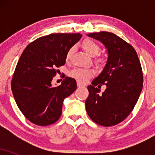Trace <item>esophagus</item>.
<instances>
[{"instance_id":"1","label":"esophagus","mask_w":155,"mask_h":155,"mask_svg":"<svg viewBox=\"0 0 155 155\" xmlns=\"http://www.w3.org/2000/svg\"><path fill=\"white\" fill-rule=\"evenodd\" d=\"M77 86L79 87H85L84 84H81V82H79V81H77Z\"/></svg>"}]
</instances>
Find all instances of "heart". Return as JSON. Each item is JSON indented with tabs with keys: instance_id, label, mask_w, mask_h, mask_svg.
Returning <instances> with one entry per match:
<instances>
[{
	"instance_id": "b5f03b06",
	"label": "heart",
	"mask_w": 155,
	"mask_h": 155,
	"mask_svg": "<svg viewBox=\"0 0 155 155\" xmlns=\"http://www.w3.org/2000/svg\"><path fill=\"white\" fill-rule=\"evenodd\" d=\"M81 47H82L84 50L86 51L88 54H90V56H95L99 52V50H100V47H99L98 44L90 38L84 39L82 43H81ZM74 47L69 48L66 54H65V60L66 61L71 60L73 54H74ZM101 60H102L101 58H96V62H97V63L101 62ZM69 74L72 78H74L79 82L84 83L93 76L94 72L92 70H90V69L74 68L72 71H71Z\"/></svg>"
}]
</instances>
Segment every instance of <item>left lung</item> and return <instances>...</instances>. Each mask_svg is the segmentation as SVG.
<instances>
[{"label": "left lung", "instance_id": "8db88e82", "mask_svg": "<svg viewBox=\"0 0 155 155\" xmlns=\"http://www.w3.org/2000/svg\"><path fill=\"white\" fill-rule=\"evenodd\" d=\"M108 49V58L102 73L87 87L85 101L89 117L94 122L111 127L125 120L136 106L143 87V72L136 50L123 39L109 32L89 33ZM107 86L102 95L95 87Z\"/></svg>", "mask_w": 155, "mask_h": 155}]
</instances>
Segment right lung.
Returning <instances> with one entry per match:
<instances>
[{
	"mask_svg": "<svg viewBox=\"0 0 155 155\" xmlns=\"http://www.w3.org/2000/svg\"><path fill=\"white\" fill-rule=\"evenodd\" d=\"M81 37L79 33H54L37 38L23 51L12 76V90L17 106L32 123L49 125L61 117L64 99L75 91L76 81L66 76L53 87L51 81L57 68L65 65L67 51Z\"/></svg>",
	"mask_w": 155,
	"mask_h": 155,
	"instance_id": "1",
	"label": "right lung"
}]
</instances>
